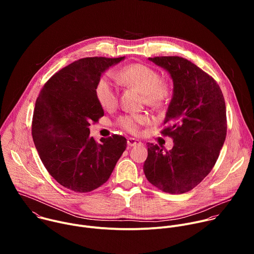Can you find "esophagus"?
<instances>
[{"label": "esophagus", "instance_id": "obj_1", "mask_svg": "<svg viewBox=\"0 0 254 254\" xmlns=\"http://www.w3.org/2000/svg\"><path fill=\"white\" fill-rule=\"evenodd\" d=\"M141 142L138 141L137 139L135 138H132V137H129L127 138V144L129 147H134V146H138V144H140Z\"/></svg>", "mask_w": 254, "mask_h": 254}]
</instances>
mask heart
<instances>
[{
  "mask_svg": "<svg viewBox=\"0 0 254 254\" xmlns=\"http://www.w3.org/2000/svg\"><path fill=\"white\" fill-rule=\"evenodd\" d=\"M121 81L136 89L142 95V101L151 108L164 107L172 97L173 85L170 80L162 78L159 72L148 65L133 63L126 65L120 72ZM95 96L104 110H112L118 103V89L110 76L99 78L95 86ZM149 119L143 115H126L118 119L117 125L128 132H136Z\"/></svg>",
  "mask_w": 254,
  "mask_h": 254,
  "instance_id": "heart-1",
  "label": "heart"
}]
</instances>
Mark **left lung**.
Segmentation results:
<instances>
[{
    "instance_id": "1",
    "label": "left lung",
    "mask_w": 254,
    "mask_h": 254,
    "mask_svg": "<svg viewBox=\"0 0 254 254\" xmlns=\"http://www.w3.org/2000/svg\"><path fill=\"white\" fill-rule=\"evenodd\" d=\"M165 68L174 82V94L161 133L173 138L171 151L148 142L143 172L149 182L170 194L195 188L211 172L227 131L226 106L216 80L180 56L149 58Z\"/></svg>"
}]
</instances>
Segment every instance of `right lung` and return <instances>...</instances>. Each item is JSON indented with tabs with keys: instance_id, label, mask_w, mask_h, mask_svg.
Returning a JSON list of instances; mask_svg holds the SVG:
<instances>
[{
	"instance_id": "add662e5",
	"label": "right lung",
	"mask_w": 254,
	"mask_h": 254,
	"mask_svg": "<svg viewBox=\"0 0 254 254\" xmlns=\"http://www.w3.org/2000/svg\"><path fill=\"white\" fill-rule=\"evenodd\" d=\"M124 57H86L72 62L42 87L32 119L39 157L57 182L77 193L91 192L110 179L127 148L120 134L89 137V126L103 117L95 96L102 72Z\"/></svg>"
}]
</instances>
